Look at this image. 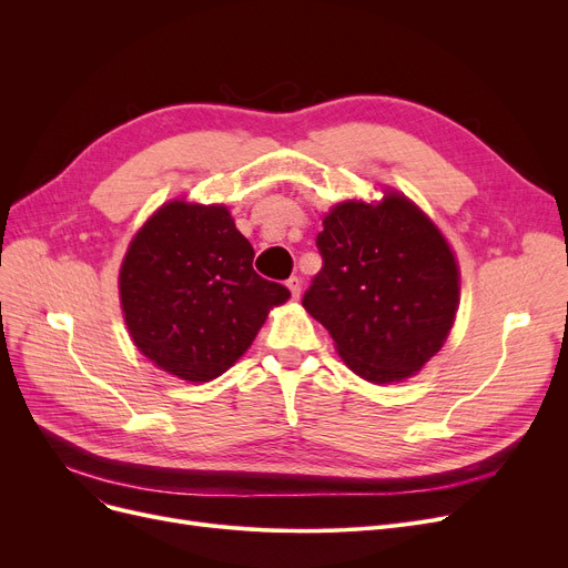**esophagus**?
I'll use <instances>...</instances> for the list:
<instances>
[{
  "mask_svg": "<svg viewBox=\"0 0 568 568\" xmlns=\"http://www.w3.org/2000/svg\"><path fill=\"white\" fill-rule=\"evenodd\" d=\"M285 285L290 287V292H292L294 300H300V294H302V281L296 278V276H292V278H287V283H285Z\"/></svg>",
  "mask_w": 568,
  "mask_h": 568,
  "instance_id": "obj_1",
  "label": "esophagus"
}]
</instances>
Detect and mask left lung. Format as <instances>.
<instances>
[{
    "mask_svg": "<svg viewBox=\"0 0 568 568\" xmlns=\"http://www.w3.org/2000/svg\"><path fill=\"white\" fill-rule=\"evenodd\" d=\"M315 244L322 268L304 308L332 334L343 362L368 382L422 371L452 332L458 264L439 230L403 195L343 202Z\"/></svg>",
    "mask_w": 568,
    "mask_h": 568,
    "instance_id": "left-lung-1",
    "label": "left lung"
}]
</instances>
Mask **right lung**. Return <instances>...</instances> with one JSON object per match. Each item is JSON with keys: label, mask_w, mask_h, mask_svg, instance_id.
Masks as SVG:
<instances>
[{"label": "right lung", "mask_w": 568, "mask_h": 568, "mask_svg": "<svg viewBox=\"0 0 568 568\" xmlns=\"http://www.w3.org/2000/svg\"><path fill=\"white\" fill-rule=\"evenodd\" d=\"M255 251L221 204L170 202L146 221L119 274L124 320L159 368L209 382L242 356L290 290L253 268Z\"/></svg>", "instance_id": "obj_1"}]
</instances>
